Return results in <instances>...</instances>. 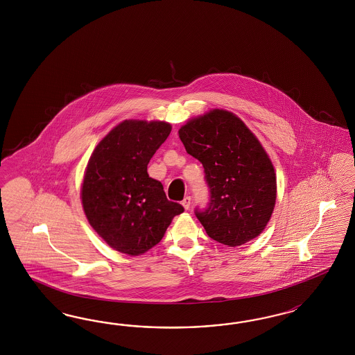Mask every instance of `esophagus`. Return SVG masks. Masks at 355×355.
<instances>
[{
    "label": "esophagus",
    "mask_w": 355,
    "mask_h": 355,
    "mask_svg": "<svg viewBox=\"0 0 355 355\" xmlns=\"http://www.w3.org/2000/svg\"><path fill=\"white\" fill-rule=\"evenodd\" d=\"M190 205H191V198L190 196H184V199L182 200L183 208L189 209Z\"/></svg>",
    "instance_id": "esophagus-1"
}]
</instances>
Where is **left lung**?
<instances>
[{"mask_svg":"<svg viewBox=\"0 0 355 355\" xmlns=\"http://www.w3.org/2000/svg\"><path fill=\"white\" fill-rule=\"evenodd\" d=\"M178 134L205 168L209 203L195 215L207 234L229 248L258 236L275 208L276 174L257 137L223 109L190 119Z\"/></svg>","mask_w":355,"mask_h":355,"instance_id":"1","label":"left lung"}]
</instances>
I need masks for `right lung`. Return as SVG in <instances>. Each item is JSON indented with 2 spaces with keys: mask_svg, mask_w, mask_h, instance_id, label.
<instances>
[{
  "mask_svg": "<svg viewBox=\"0 0 355 355\" xmlns=\"http://www.w3.org/2000/svg\"><path fill=\"white\" fill-rule=\"evenodd\" d=\"M162 121L126 119L97 144L82 184L89 225L107 245L137 257L156 246L183 207L166 199L147 165L171 134Z\"/></svg>",
  "mask_w": 355,
  "mask_h": 355,
  "instance_id": "right-lung-1",
  "label": "right lung"
}]
</instances>
